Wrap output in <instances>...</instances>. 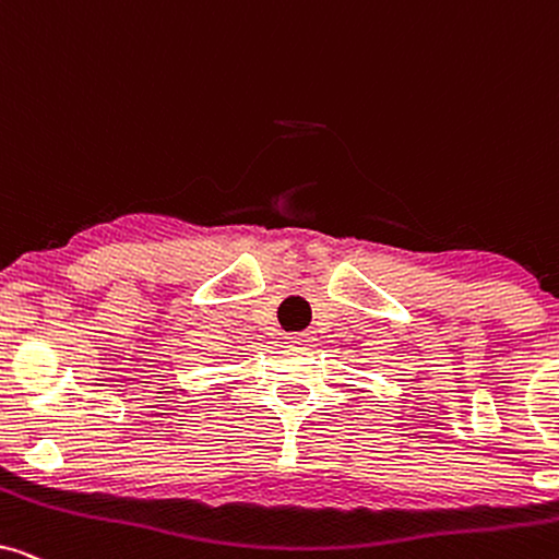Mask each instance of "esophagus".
<instances>
[{"label": "esophagus", "mask_w": 559, "mask_h": 559, "mask_svg": "<svg viewBox=\"0 0 559 559\" xmlns=\"http://www.w3.org/2000/svg\"><path fill=\"white\" fill-rule=\"evenodd\" d=\"M289 341H293V343H302L305 338H302V335H289Z\"/></svg>", "instance_id": "obj_1"}]
</instances>
